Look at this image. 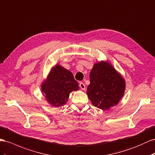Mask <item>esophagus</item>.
Wrapping results in <instances>:
<instances>
[{
	"label": "esophagus",
	"instance_id": "34e87169",
	"mask_svg": "<svg viewBox=\"0 0 155 155\" xmlns=\"http://www.w3.org/2000/svg\"><path fill=\"white\" fill-rule=\"evenodd\" d=\"M79 87H80L82 90H85V89H86L85 84L83 83H82V82H81L80 83H79Z\"/></svg>",
	"mask_w": 155,
	"mask_h": 155
}]
</instances>
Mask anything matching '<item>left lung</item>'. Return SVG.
<instances>
[{"label": "left lung", "mask_w": 155, "mask_h": 155, "mask_svg": "<svg viewBox=\"0 0 155 155\" xmlns=\"http://www.w3.org/2000/svg\"><path fill=\"white\" fill-rule=\"evenodd\" d=\"M87 94L92 104L102 110L117 105L125 90L124 78L107 62L96 63L91 70Z\"/></svg>", "instance_id": "1"}]
</instances>
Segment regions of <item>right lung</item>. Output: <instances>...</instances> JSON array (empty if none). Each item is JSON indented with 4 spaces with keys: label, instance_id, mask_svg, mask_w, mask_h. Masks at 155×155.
<instances>
[{
    "label": "right lung",
    "instance_id": "right-lung-1",
    "mask_svg": "<svg viewBox=\"0 0 155 155\" xmlns=\"http://www.w3.org/2000/svg\"><path fill=\"white\" fill-rule=\"evenodd\" d=\"M78 85L70 71L57 64L41 84V90L48 103L57 107L66 104L71 92L79 89Z\"/></svg>",
    "mask_w": 155,
    "mask_h": 155
}]
</instances>
